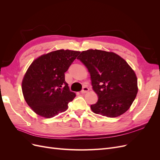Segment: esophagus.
<instances>
[{
    "instance_id": "1",
    "label": "esophagus",
    "mask_w": 160,
    "mask_h": 160,
    "mask_svg": "<svg viewBox=\"0 0 160 160\" xmlns=\"http://www.w3.org/2000/svg\"><path fill=\"white\" fill-rule=\"evenodd\" d=\"M88 91H89V88H88V87H83V89H82V90L81 91V93H87V92H88Z\"/></svg>"
}]
</instances>
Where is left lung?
Returning a JSON list of instances; mask_svg holds the SVG:
<instances>
[{
    "mask_svg": "<svg viewBox=\"0 0 160 160\" xmlns=\"http://www.w3.org/2000/svg\"><path fill=\"white\" fill-rule=\"evenodd\" d=\"M77 59L88 68L98 102L91 105L96 114L116 118L127 111L138 93L135 72L123 58L113 52L89 49Z\"/></svg>",
    "mask_w": 160,
    "mask_h": 160,
    "instance_id": "obj_1",
    "label": "left lung"
}]
</instances>
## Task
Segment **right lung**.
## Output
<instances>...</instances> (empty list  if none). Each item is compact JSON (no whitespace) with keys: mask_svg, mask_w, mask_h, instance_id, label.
<instances>
[{"mask_svg":"<svg viewBox=\"0 0 160 160\" xmlns=\"http://www.w3.org/2000/svg\"><path fill=\"white\" fill-rule=\"evenodd\" d=\"M80 52L57 50L42 55L28 67L22 81L27 103L37 115L51 118L68 108L75 93L69 90L65 72Z\"/></svg>","mask_w":160,"mask_h":160,"instance_id":"1","label":"right lung"}]
</instances>
